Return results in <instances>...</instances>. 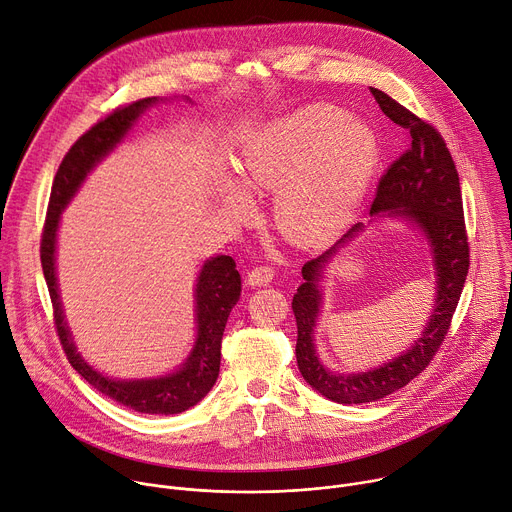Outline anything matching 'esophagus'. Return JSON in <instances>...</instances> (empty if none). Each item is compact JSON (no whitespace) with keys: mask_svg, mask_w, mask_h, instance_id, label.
<instances>
[{"mask_svg":"<svg viewBox=\"0 0 512 512\" xmlns=\"http://www.w3.org/2000/svg\"><path fill=\"white\" fill-rule=\"evenodd\" d=\"M275 271L271 265H257L249 271L247 275V283L253 285V287H259V285H267L271 279H273Z\"/></svg>","mask_w":512,"mask_h":512,"instance_id":"1","label":"esophagus"}]
</instances>
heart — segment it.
Segmentation results:
<instances>
[{"mask_svg": "<svg viewBox=\"0 0 512 512\" xmlns=\"http://www.w3.org/2000/svg\"><path fill=\"white\" fill-rule=\"evenodd\" d=\"M375 133L344 111L312 105L277 119L249 145L243 180L249 188L277 190L273 221L285 239L302 247L328 241L362 198L377 168ZM237 214L245 194L229 192Z\"/></svg>", "mask_w": 512, "mask_h": 512, "instance_id": "1", "label": "heart"}]
</instances>
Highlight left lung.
Wrapping results in <instances>:
<instances>
[{
	"label": "left lung",
	"mask_w": 512,
	"mask_h": 512,
	"mask_svg": "<svg viewBox=\"0 0 512 512\" xmlns=\"http://www.w3.org/2000/svg\"><path fill=\"white\" fill-rule=\"evenodd\" d=\"M371 93L383 113L411 133V148L401 154L379 180L371 214L389 212L411 218L415 225H419L433 249L437 298L425 332L405 354L369 373L334 375L322 367L312 342L322 300L318 279L324 263L336 253L338 245L352 239L362 225H354L334 247L302 267L304 283L298 287V294L291 302L298 324V369L318 393L344 405L379 401L399 391L427 369L452 326L470 269L460 178L446 139L431 123L417 117L387 93L379 89H371Z\"/></svg>",
	"instance_id": "1"
}]
</instances>
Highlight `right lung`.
<instances>
[{
	"mask_svg": "<svg viewBox=\"0 0 512 512\" xmlns=\"http://www.w3.org/2000/svg\"><path fill=\"white\" fill-rule=\"evenodd\" d=\"M156 97L139 99L129 105H119L105 117H101L89 131H85L62 158L58 172L52 182L48 212L40 241V261L48 294L52 302V316L58 340L68 362L89 385L113 401L150 415H174L196 405L216 383L218 369H221V344L223 332L231 310L241 298V275L235 259L229 255H218L204 263L196 283V322L198 338L190 358L184 367L174 375L150 381H113L93 371L77 352L68 328L64 324L58 285L54 273V245L60 212L77 192L87 172L113 150L121 141L125 131L133 125L139 113L152 105Z\"/></svg>",
	"mask_w": 512,
	"mask_h": 512,
	"instance_id": "obj_1",
	"label": "right lung"
}]
</instances>
